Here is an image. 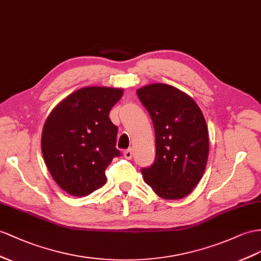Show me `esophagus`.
<instances>
[{
	"label": "esophagus",
	"mask_w": 261,
	"mask_h": 261,
	"mask_svg": "<svg viewBox=\"0 0 261 261\" xmlns=\"http://www.w3.org/2000/svg\"><path fill=\"white\" fill-rule=\"evenodd\" d=\"M132 149H128V150H125L124 152H123V155H124V158L125 159H128V160H130V159H132Z\"/></svg>",
	"instance_id": "esophagus-1"
}]
</instances>
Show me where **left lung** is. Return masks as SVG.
Listing matches in <instances>:
<instances>
[{
  "label": "left lung",
  "instance_id": "1",
  "mask_svg": "<svg viewBox=\"0 0 261 261\" xmlns=\"http://www.w3.org/2000/svg\"><path fill=\"white\" fill-rule=\"evenodd\" d=\"M155 132V160L142 169L144 182L164 199L188 196L202 178L210 152L208 130L194 99L165 84L137 90Z\"/></svg>",
  "mask_w": 261,
  "mask_h": 261
}]
</instances>
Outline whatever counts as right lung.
<instances>
[{
	"instance_id": "add662e5",
	"label": "right lung",
	"mask_w": 261,
	"mask_h": 261,
	"mask_svg": "<svg viewBox=\"0 0 261 261\" xmlns=\"http://www.w3.org/2000/svg\"><path fill=\"white\" fill-rule=\"evenodd\" d=\"M123 95L112 87H84L64 98L46 119L42 153L57 185L87 196L107 182L106 169L119 156L118 128L109 112Z\"/></svg>"
}]
</instances>
